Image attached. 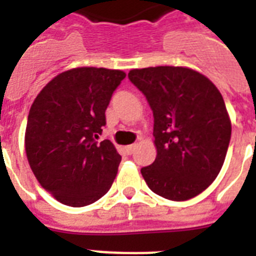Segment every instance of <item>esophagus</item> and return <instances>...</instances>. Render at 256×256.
I'll return each mask as SVG.
<instances>
[{
	"label": "esophagus",
	"instance_id": "1",
	"mask_svg": "<svg viewBox=\"0 0 256 256\" xmlns=\"http://www.w3.org/2000/svg\"><path fill=\"white\" fill-rule=\"evenodd\" d=\"M136 144H130V146H126V152L128 154H132V152H136Z\"/></svg>",
	"mask_w": 256,
	"mask_h": 256
}]
</instances>
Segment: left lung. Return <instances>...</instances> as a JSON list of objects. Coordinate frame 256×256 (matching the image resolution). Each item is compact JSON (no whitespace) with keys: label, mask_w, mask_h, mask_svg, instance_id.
I'll use <instances>...</instances> for the list:
<instances>
[{"label":"left lung","mask_w":256,"mask_h":256,"mask_svg":"<svg viewBox=\"0 0 256 256\" xmlns=\"http://www.w3.org/2000/svg\"><path fill=\"white\" fill-rule=\"evenodd\" d=\"M128 78L154 116L156 156L140 168L142 176L164 198H194L218 176L230 144L222 94L206 76L183 66L132 69Z\"/></svg>","instance_id":"left-lung-1"}]
</instances>
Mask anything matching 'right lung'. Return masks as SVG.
Wrapping results in <instances>:
<instances>
[{
  "instance_id": "obj_1",
  "label": "right lung",
  "mask_w": 256,
  "mask_h": 256,
  "mask_svg": "<svg viewBox=\"0 0 256 256\" xmlns=\"http://www.w3.org/2000/svg\"><path fill=\"white\" fill-rule=\"evenodd\" d=\"M126 77L122 70L76 68L58 74L30 108L25 150L30 168L62 204L84 207L104 196L120 156L108 140L96 142L104 112Z\"/></svg>"
}]
</instances>
